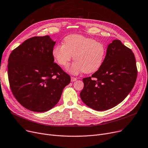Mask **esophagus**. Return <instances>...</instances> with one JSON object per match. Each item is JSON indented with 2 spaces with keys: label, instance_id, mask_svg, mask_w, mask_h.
Returning a JSON list of instances; mask_svg holds the SVG:
<instances>
[{
  "label": "esophagus",
  "instance_id": "esophagus-1",
  "mask_svg": "<svg viewBox=\"0 0 148 148\" xmlns=\"http://www.w3.org/2000/svg\"><path fill=\"white\" fill-rule=\"evenodd\" d=\"M77 80V78H75V77H71V82H75Z\"/></svg>",
  "mask_w": 148,
  "mask_h": 148
}]
</instances>
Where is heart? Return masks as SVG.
<instances>
[{"label":"heart","instance_id":"1","mask_svg":"<svg viewBox=\"0 0 148 148\" xmlns=\"http://www.w3.org/2000/svg\"><path fill=\"white\" fill-rule=\"evenodd\" d=\"M106 54L105 45L91 38L80 35H70L63 44H57L52 50V55L57 63L66 66L73 56L74 61L66 68L74 75L81 73H92L101 66Z\"/></svg>","mask_w":148,"mask_h":148}]
</instances>
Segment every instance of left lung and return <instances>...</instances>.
<instances>
[{
    "instance_id": "obj_1",
    "label": "left lung",
    "mask_w": 148,
    "mask_h": 148,
    "mask_svg": "<svg viewBox=\"0 0 148 148\" xmlns=\"http://www.w3.org/2000/svg\"><path fill=\"white\" fill-rule=\"evenodd\" d=\"M137 75L134 54L120 40L108 44L103 64L92 77L83 79L82 101L92 109L104 111L119 104L133 89Z\"/></svg>"
}]
</instances>
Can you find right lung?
<instances>
[{
    "label": "right lung",
    "instance_id": "add662e5",
    "mask_svg": "<svg viewBox=\"0 0 148 148\" xmlns=\"http://www.w3.org/2000/svg\"><path fill=\"white\" fill-rule=\"evenodd\" d=\"M56 41L48 35L30 38L10 54L8 75L15 98L27 109L44 112L59 102L70 76L54 63Z\"/></svg>",
    "mask_w": 148,
    "mask_h": 148
}]
</instances>
